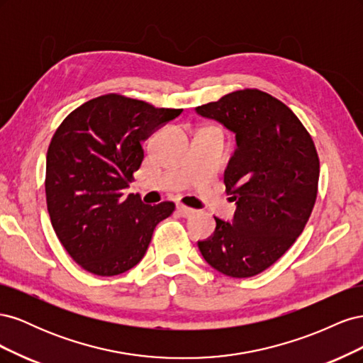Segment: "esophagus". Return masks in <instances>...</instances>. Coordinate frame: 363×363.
I'll list each match as a JSON object with an SVG mask.
<instances>
[{
    "label": "esophagus",
    "instance_id": "1",
    "mask_svg": "<svg viewBox=\"0 0 363 363\" xmlns=\"http://www.w3.org/2000/svg\"><path fill=\"white\" fill-rule=\"evenodd\" d=\"M177 212H179V215L183 216V218H189V216H192V215L195 213L194 208H191V207H188V206H184V204H179V206H177Z\"/></svg>",
    "mask_w": 363,
    "mask_h": 363
}]
</instances>
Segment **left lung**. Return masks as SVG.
<instances>
[{"instance_id": "left-lung-1", "label": "left lung", "mask_w": 363, "mask_h": 363, "mask_svg": "<svg viewBox=\"0 0 363 363\" xmlns=\"http://www.w3.org/2000/svg\"><path fill=\"white\" fill-rule=\"evenodd\" d=\"M236 135L224 174L236 201L233 223L215 216L213 236L199 242L224 276L247 279L276 263L301 235L316 201L320 157L291 108L267 92L242 89L195 108Z\"/></svg>"}]
</instances>
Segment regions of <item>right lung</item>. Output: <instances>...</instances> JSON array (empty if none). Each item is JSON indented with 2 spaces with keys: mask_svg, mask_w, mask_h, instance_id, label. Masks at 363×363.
Returning <instances> with one entry per match:
<instances>
[{
  "mask_svg": "<svg viewBox=\"0 0 363 363\" xmlns=\"http://www.w3.org/2000/svg\"><path fill=\"white\" fill-rule=\"evenodd\" d=\"M182 111L106 94L57 127L47 152V207L60 244L87 272L112 277L138 265L156 225L172 215V201L148 206L124 189L144 160L142 142Z\"/></svg>",
  "mask_w": 363,
  "mask_h": 363,
  "instance_id": "obj_1",
  "label": "right lung"
}]
</instances>
